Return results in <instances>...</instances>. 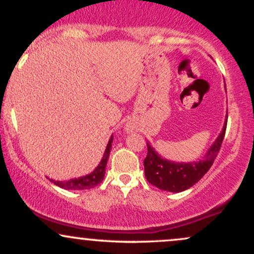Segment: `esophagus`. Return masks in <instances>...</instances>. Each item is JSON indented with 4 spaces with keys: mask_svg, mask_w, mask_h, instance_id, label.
<instances>
[{
    "mask_svg": "<svg viewBox=\"0 0 254 254\" xmlns=\"http://www.w3.org/2000/svg\"><path fill=\"white\" fill-rule=\"evenodd\" d=\"M133 129L131 127H127V131H129V132H131V131H132Z\"/></svg>",
    "mask_w": 254,
    "mask_h": 254,
    "instance_id": "1",
    "label": "esophagus"
}]
</instances>
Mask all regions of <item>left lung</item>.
Listing matches in <instances>:
<instances>
[{"label":"left lung","instance_id":"1","mask_svg":"<svg viewBox=\"0 0 254 254\" xmlns=\"http://www.w3.org/2000/svg\"><path fill=\"white\" fill-rule=\"evenodd\" d=\"M227 118L223 124V129L211 147L209 148L206 154L199 161L193 162H173L166 160L156 153V150L151 147L149 142H147L148 154L144 159V173L145 178L151 185L157 189L170 192H182L190 189L194 184L202 179L214 164L221 144L224 138L227 127Z\"/></svg>","mask_w":254,"mask_h":254}]
</instances>
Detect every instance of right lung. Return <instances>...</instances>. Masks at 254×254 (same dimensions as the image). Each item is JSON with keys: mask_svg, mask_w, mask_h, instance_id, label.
Returning a JSON list of instances; mask_svg holds the SVG:
<instances>
[{"mask_svg": "<svg viewBox=\"0 0 254 254\" xmlns=\"http://www.w3.org/2000/svg\"><path fill=\"white\" fill-rule=\"evenodd\" d=\"M112 141H113V136H111L100 164L97 166V168H95L92 173L87 174V176L84 177L66 180V182H58V180H54V179H50V180L55 184V185L60 186V188L64 189V190H89V189H93L95 188V186H98L99 184L104 180L105 168H106L107 159H109L111 148H112Z\"/></svg>", "mask_w": 254, "mask_h": 254, "instance_id": "add662e5", "label": "right lung"}]
</instances>
